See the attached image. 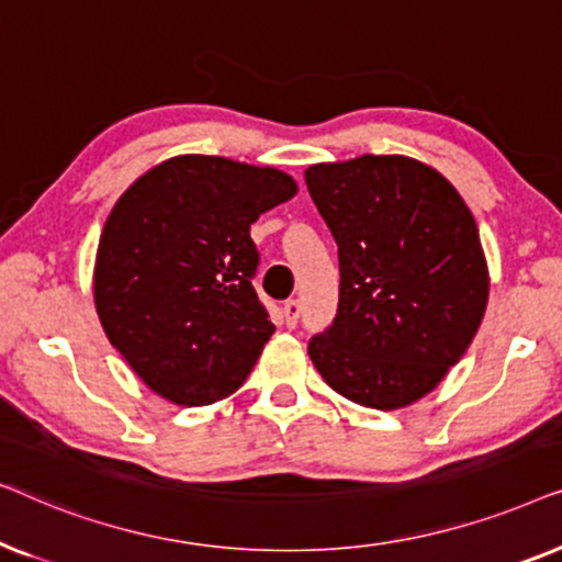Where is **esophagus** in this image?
I'll list each match as a JSON object with an SVG mask.
<instances>
[{
	"mask_svg": "<svg viewBox=\"0 0 562 562\" xmlns=\"http://www.w3.org/2000/svg\"><path fill=\"white\" fill-rule=\"evenodd\" d=\"M299 317H302V302H299V299H289V302L283 304V319H286L289 327H296Z\"/></svg>",
	"mask_w": 562,
	"mask_h": 562,
	"instance_id": "1",
	"label": "esophagus"
}]
</instances>
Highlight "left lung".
Returning a JSON list of instances; mask_svg holds the SVG:
<instances>
[{
  "mask_svg": "<svg viewBox=\"0 0 562 562\" xmlns=\"http://www.w3.org/2000/svg\"><path fill=\"white\" fill-rule=\"evenodd\" d=\"M337 243L340 302L310 358L329 386L371 409L429 394L486 312L488 271L471 210L435 168L360 156L306 168Z\"/></svg>",
  "mask_w": 562,
  "mask_h": 562,
  "instance_id": "1",
  "label": "left lung"
}]
</instances>
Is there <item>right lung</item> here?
Here are the masks:
<instances>
[{"instance_id": "right-lung-1", "label": "right lung", "mask_w": 562, "mask_h": 562, "mask_svg": "<svg viewBox=\"0 0 562 562\" xmlns=\"http://www.w3.org/2000/svg\"><path fill=\"white\" fill-rule=\"evenodd\" d=\"M294 194L276 168L179 156L114 204L97 250V314L156 394L202 406L248 379L276 333L252 289L260 252L250 225Z\"/></svg>"}]
</instances>
